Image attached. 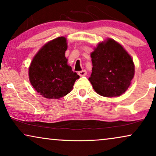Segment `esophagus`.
<instances>
[{
	"label": "esophagus",
	"mask_w": 156,
	"mask_h": 156,
	"mask_svg": "<svg viewBox=\"0 0 156 156\" xmlns=\"http://www.w3.org/2000/svg\"><path fill=\"white\" fill-rule=\"evenodd\" d=\"M87 74V72L86 70H82V71H80L78 72V74L80 75V76H86Z\"/></svg>",
	"instance_id": "34e87169"
}]
</instances>
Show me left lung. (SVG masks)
Listing matches in <instances>:
<instances>
[{"mask_svg": "<svg viewBox=\"0 0 156 156\" xmlns=\"http://www.w3.org/2000/svg\"><path fill=\"white\" fill-rule=\"evenodd\" d=\"M92 72L89 78L98 94L119 97L127 90L135 74V66L126 50L114 40L99 42L91 53Z\"/></svg>", "mask_w": 156, "mask_h": 156, "instance_id": "left-lung-1", "label": "left lung"}]
</instances>
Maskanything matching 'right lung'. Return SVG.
<instances>
[{
  "instance_id": "add662e5",
  "label": "right lung",
  "mask_w": 156,
  "mask_h": 156,
  "mask_svg": "<svg viewBox=\"0 0 156 156\" xmlns=\"http://www.w3.org/2000/svg\"><path fill=\"white\" fill-rule=\"evenodd\" d=\"M67 39L59 37L44 44L29 67V80L33 88L47 99H59L69 94L80 78L67 64Z\"/></svg>"
}]
</instances>
